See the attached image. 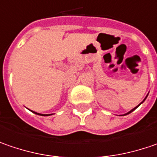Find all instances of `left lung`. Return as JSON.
<instances>
[{
	"label": "left lung",
	"instance_id": "1",
	"mask_svg": "<svg viewBox=\"0 0 157 157\" xmlns=\"http://www.w3.org/2000/svg\"><path fill=\"white\" fill-rule=\"evenodd\" d=\"M147 95H148V94H147ZM147 96H146V98H144V100H143V101H142V102H141V103H140V105H138L136 106V107H134V108H133V109H132V110H131V111H129V112H128V113H126V114H124V115H120V116H125V115H127V114H129V113H132V112H133V111H134V110H135V109H136V108H138V107H139V106H140V105H141V104H142V103H143V102H144V101H145V100H146L147 97Z\"/></svg>",
	"mask_w": 157,
	"mask_h": 157
}]
</instances>
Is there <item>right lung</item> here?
Listing matches in <instances>:
<instances>
[{"instance_id":"1","label":"right lung","mask_w":157,"mask_h":157,"mask_svg":"<svg viewBox=\"0 0 157 157\" xmlns=\"http://www.w3.org/2000/svg\"><path fill=\"white\" fill-rule=\"evenodd\" d=\"M33 113H35V114H38V115H41V116H49V115H52V114H41V113H36V112H33V111H31Z\"/></svg>"}]
</instances>
